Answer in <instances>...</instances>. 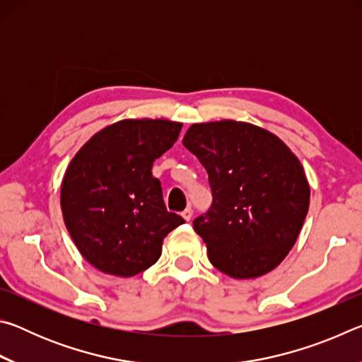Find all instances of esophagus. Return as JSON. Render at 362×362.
<instances>
[{
  "mask_svg": "<svg viewBox=\"0 0 362 362\" xmlns=\"http://www.w3.org/2000/svg\"><path fill=\"white\" fill-rule=\"evenodd\" d=\"M182 217L185 218L187 222H189V220H192V217H193V211H192V207H187V209L182 212Z\"/></svg>",
  "mask_w": 362,
  "mask_h": 362,
  "instance_id": "esophagus-1",
  "label": "esophagus"
}]
</instances>
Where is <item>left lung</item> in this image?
Returning a JSON list of instances; mask_svg holds the SVG:
<instances>
[{
    "instance_id": "obj_1",
    "label": "left lung",
    "mask_w": 362,
    "mask_h": 362,
    "mask_svg": "<svg viewBox=\"0 0 362 362\" xmlns=\"http://www.w3.org/2000/svg\"><path fill=\"white\" fill-rule=\"evenodd\" d=\"M182 142L209 175L212 204L193 228L212 265L236 279L276 268L296 244L310 206L297 156L274 134L233 119L193 124Z\"/></svg>"
}]
</instances>
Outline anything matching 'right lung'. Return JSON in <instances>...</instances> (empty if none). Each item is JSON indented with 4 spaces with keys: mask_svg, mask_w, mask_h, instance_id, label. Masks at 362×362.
<instances>
[{
    "mask_svg": "<svg viewBox=\"0 0 362 362\" xmlns=\"http://www.w3.org/2000/svg\"><path fill=\"white\" fill-rule=\"evenodd\" d=\"M182 122L122 119L90 137L71 159L60 207L73 243L90 265L129 278L156 263L163 240L185 223L168 212L155 159L179 139Z\"/></svg>",
    "mask_w": 362,
    "mask_h": 362,
    "instance_id": "right-lung-1",
    "label": "right lung"
}]
</instances>
